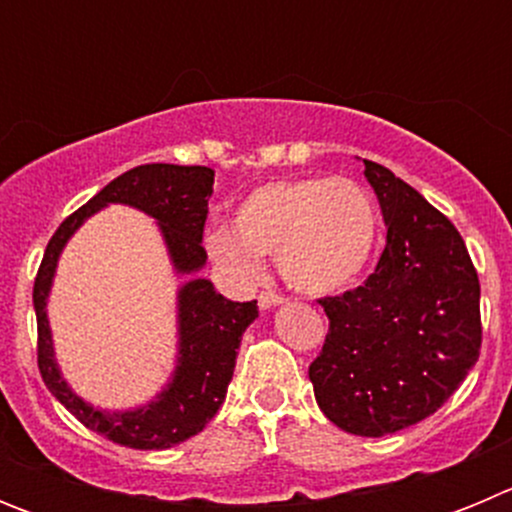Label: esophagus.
Here are the masks:
<instances>
[{"label":"esophagus","mask_w":512,"mask_h":512,"mask_svg":"<svg viewBox=\"0 0 512 512\" xmlns=\"http://www.w3.org/2000/svg\"><path fill=\"white\" fill-rule=\"evenodd\" d=\"M284 297L277 295V292H261L259 295V307L261 310H269V307H277L282 305Z\"/></svg>","instance_id":"1"}]
</instances>
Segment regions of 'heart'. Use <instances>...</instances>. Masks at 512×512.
Listing matches in <instances>:
<instances>
[{
  "label": "heart",
  "mask_w": 512,
  "mask_h": 512,
  "mask_svg": "<svg viewBox=\"0 0 512 512\" xmlns=\"http://www.w3.org/2000/svg\"><path fill=\"white\" fill-rule=\"evenodd\" d=\"M233 227L217 225L205 243L238 282H259L261 256L274 253L284 282L325 295L354 282L372 259L377 210L351 179H279L248 194Z\"/></svg>",
  "instance_id": "heart-1"
}]
</instances>
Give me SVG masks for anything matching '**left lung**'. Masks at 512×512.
<instances>
[{
    "mask_svg": "<svg viewBox=\"0 0 512 512\" xmlns=\"http://www.w3.org/2000/svg\"><path fill=\"white\" fill-rule=\"evenodd\" d=\"M387 246L361 287L318 300L328 315L310 364L320 410L346 433L379 438L420 423L479 359V279L459 230L423 194L366 161Z\"/></svg>",
    "mask_w": 512,
    "mask_h": 512,
    "instance_id": "8db88e82",
    "label": "left lung"
}]
</instances>
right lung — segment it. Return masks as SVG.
I'll return each instance as SVG.
<instances>
[{
  "label": "right lung",
  "mask_w": 512,
  "mask_h": 512,
  "mask_svg": "<svg viewBox=\"0 0 512 512\" xmlns=\"http://www.w3.org/2000/svg\"><path fill=\"white\" fill-rule=\"evenodd\" d=\"M212 182H215V171L207 166H135L112 179L87 205L71 212L58 225L40 261L33 287L40 377L53 397L79 423L128 449H171L176 443L197 436L215 418L233 379L243 330L259 318V307H256V300H225L223 295H217L207 279H192L184 284L179 289V364H176L174 379L146 408L110 413V410L92 408L89 402L76 397L69 390V384L61 379L56 359H53L45 300L51 292L56 261L66 241L89 215L110 202H120V205H133L156 217L174 269L179 274L200 271L207 259L202 233H205Z\"/></svg>",
  "instance_id": "add662e5"
}]
</instances>
